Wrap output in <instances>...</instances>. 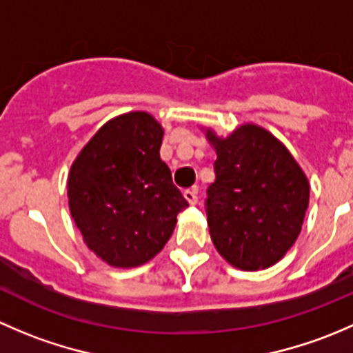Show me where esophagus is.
<instances>
[{"instance_id": "1", "label": "esophagus", "mask_w": 353, "mask_h": 353, "mask_svg": "<svg viewBox=\"0 0 353 353\" xmlns=\"http://www.w3.org/2000/svg\"><path fill=\"white\" fill-rule=\"evenodd\" d=\"M184 198L190 205H196L198 203V188H191V190L184 191Z\"/></svg>"}]
</instances>
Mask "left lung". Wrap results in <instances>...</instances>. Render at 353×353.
I'll use <instances>...</instances> for the list:
<instances>
[{"mask_svg":"<svg viewBox=\"0 0 353 353\" xmlns=\"http://www.w3.org/2000/svg\"><path fill=\"white\" fill-rule=\"evenodd\" d=\"M201 130L216 154V179L206 199L213 245L234 268H270L301 234L307 176L285 145L258 124L244 123L227 137Z\"/></svg>","mask_w":353,"mask_h":353,"instance_id":"1","label":"left lung"}]
</instances>
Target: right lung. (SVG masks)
<instances>
[{"mask_svg": "<svg viewBox=\"0 0 353 353\" xmlns=\"http://www.w3.org/2000/svg\"><path fill=\"white\" fill-rule=\"evenodd\" d=\"M162 138L152 114L131 110L102 124L71 163V219L88 249L114 268L154 259L188 206L160 159Z\"/></svg>", "mask_w": 353, "mask_h": 353, "instance_id": "right-lung-1", "label": "right lung"}]
</instances>
